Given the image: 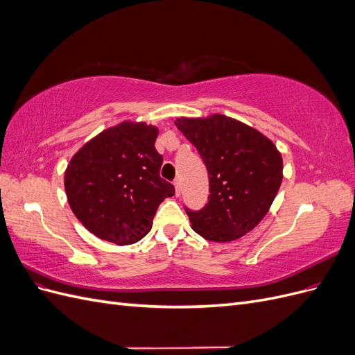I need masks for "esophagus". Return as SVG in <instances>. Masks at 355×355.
Instances as JSON below:
<instances>
[{
    "instance_id": "1",
    "label": "esophagus",
    "mask_w": 355,
    "mask_h": 355,
    "mask_svg": "<svg viewBox=\"0 0 355 355\" xmlns=\"http://www.w3.org/2000/svg\"><path fill=\"white\" fill-rule=\"evenodd\" d=\"M173 185H175V189H176V197H179L180 196V182H179V179H176L173 182Z\"/></svg>"
}]
</instances>
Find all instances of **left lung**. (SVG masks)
Listing matches in <instances>:
<instances>
[{
	"mask_svg": "<svg viewBox=\"0 0 355 355\" xmlns=\"http://www.w3.org/2000/svg\"><path fill=\"white\" fill-rule=\"evenodd\" d=\"M176 127L197 148L209 171V201L187 210L202 239L227 243L243 237L270 210L283 180V158L256 128L234 118H178Z\"/></svg>",
	"mask_w": 355,
	"mask_h": 355,
	"instance_id": "1",
	"label": "left lung"
}]
</instances>
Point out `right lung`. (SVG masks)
Masks as SVG:
<instances>
[{"instance_id": "obj_1", "label": "right lung", "mask_w": 355, "mask_h": 355, "mask_svg": "<svg viewBox=\"0 0 355 355\" xmlns=\"http://www.w3.org/2000/svg\"><path fill=\"white\" fill-rule=\"evenodd\" d=\"M158 128L124 121L94 136L75 154L65 171L68 202L96 237L118 245L142 240L157 209L175 187L159 178L155 149Z\"/></svg>"}]
</instances>
